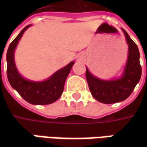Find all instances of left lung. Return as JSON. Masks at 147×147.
I'll list each match as a JSON object with an SVG mask.
<instances>
[{
  "instance_id": "obj_1",
  "label": "left lung",
  "mask_w": 147,
  "mask_h": 147,
  "mask_svg": "<svg viewBox=\"0 0 147 147\" xmlns=\"http://www.w3.org/2000/svg\"><path fill=\"white\" fill-rule=\"evenodd\" d=\"M128 45V59L123 76L119 80L105 81L96 78L86 70V78L92 96L98 102L105 104H113L127 99L139 83L142 67L139 62V51L138 46L122 29Z\"/></svg>"
}]
</instances>
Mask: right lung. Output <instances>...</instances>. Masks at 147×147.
<instances>
[{
  "label": "right lung",
  "mask_w": 147,
  "mask_h": 147,
  "mask_svg": "<svg viewBox=\"0 0 147 147\" xmlns=\"http://www.w3.org/2000/svg\"><path fill=\"white\" fill-rule=\"evenodd\" d=\"M30 25L21 30L11 42L7 51V76L11 86L23 98L33 105H48L56 102L62 94L65 80L74 62L57 71L49 79L43 82H31L24 79L18 72L14 62V50L19 40Z\"/></svg>",
  "instance_id": "add662e5"
}]
</instances>
